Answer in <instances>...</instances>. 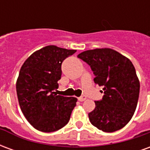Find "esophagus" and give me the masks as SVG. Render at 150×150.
Listing matches in <instances>:
<instances>
[{
	"label": "esophagus",
	"instance_id": "obj_1",
	"mask_svg": "<svg viewBox=\"0 0 150 150\" xmlns=\"http://www.w3.org/2000/svg\"><path fill=\"white\" fill-rule=\"evenodd\" d=\"M78 100L79 101H84L87 100V97H86V96H80V97L78 98Z\"/></svg>",
	"mask_w": 150,
	"mask_h": 150
}]
</instances>
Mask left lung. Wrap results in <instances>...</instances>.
<instances>
[{
	"label": "left lung",
	"instance_id": "obj_1",
	"mask_svg": "<svg viewBox=\"0 0 150 150\" xmlns=\"http://www.w3.org/2000/svg\"><path fill=\"white\" fill-rule=\"evenodd\" d=\"M79 59L90 66L94 82L103 87V98L95 101L88 114L91 123L100 130L112 132L129 122L137 105L140 82L132 62L109 48L80 53Z\"/></svg>",
	"mask_w": 150,
	"mask_h": 150
}]
</instances>
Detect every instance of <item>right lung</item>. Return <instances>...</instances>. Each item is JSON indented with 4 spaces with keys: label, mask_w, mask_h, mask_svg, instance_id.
I'll return each instance as SVG.
<instances>
[{
    "label": "right lung",
    "mask_w": 150,
    "mask_h": 150,
    "mask_svg": "<svg viewBox=\"0 0 150 150\" xmlns=\"http://www.w3.org/2000/svg\"><path fill=\"white\" fill-rule=\"evenodd\" d=\"M76 52L47 46L32 54L21 67L17 94L21 112L34 129L57 131L68 123L77 99L55 93L62 75L63 60Z\"/></svg>",
    "instance_id": "right-lung-1"
}]
</instances>
